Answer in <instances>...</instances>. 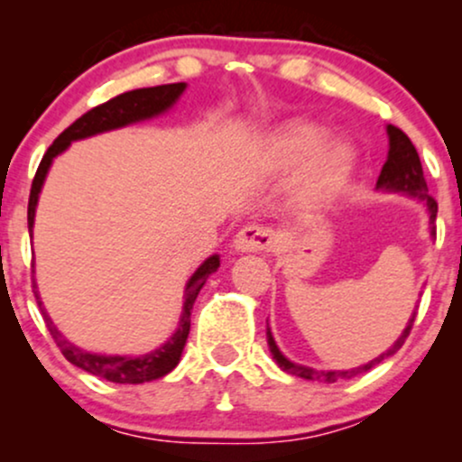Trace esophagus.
I'll list each match as a JSON object with an SVG mask.
<instances>
[{"label": "esophagus", "mask_w": 462, "mask_h": 462, "mask_svg": "<svg viewBox=\"0 0 462 462\" xmlns=\"http://www.w3.org/2000/svg\"><path fill=\"white\" fill-rule=\"evenodd\" d=\"M275 243V232L267 226H245L235 236L236 252H269Z\"/></svg>", "instance_id": "34e87169"}]
</instances>
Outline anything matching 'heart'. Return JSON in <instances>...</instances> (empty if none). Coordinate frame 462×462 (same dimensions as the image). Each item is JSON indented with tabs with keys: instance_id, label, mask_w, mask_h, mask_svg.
I'll return each mask as SVG.
<instances>
[{
	"instance_id": "obj_1",
	"label": "heart",
	"mask_w": 462,
	"mask_h": 462,
	"mask_svg": "<svg viewBox=\"0 0 462 462\" xmlns=\"http://www.w3.org/2000/svg\"><path fill=\"white\" fill-rule=\"evenodd\" d=\"M326 139V132L319 125L304 124V121H293L280 128L269 141V162L272 167L286 171L293 169L309 158L317 147ZM354 167H356V152L346 141H334L321 147L312 156L306 167L300 184V199L306 206L328 204L338 190L352 178Z\"/></svg>"
}]
</instances>
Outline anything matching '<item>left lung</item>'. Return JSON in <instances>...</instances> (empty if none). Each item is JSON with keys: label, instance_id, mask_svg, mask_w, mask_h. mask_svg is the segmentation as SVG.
Instances as JSON below:
<instances>
[{"label": "left lung", "instance_id": "1", "mask_svg": "<svg viewBox=\"0 0 462 462\" xmlns=\"http://www.w3.org/2000/svg\"><path fill=\"white\" fill-rule=\"evenodd\" d=\"M386 134H389V156H386V162L380 171L378 184L375 189H383V190H397V193H406L411 198H417L419 201L426 204L428 217H430V232L434 235V221H437V201H434L432 195H428V184L426 178H423V169H421V161H419V153L412 145L411 139L395 125H386ZM417 312H412V317L408 319V326L404 328V332L400 334V338L386 349L384 354H380L378 358H374L367 365H360L356 369H347V371H315L310 367H304V365H295L291 363L289 358L280 352V347L275 346L273 341V334L269 330L267 326V343H269V352L275 363L280 365V369L286 371V374H293L298 378L304 380H321V383H337V380L343 378H354V375L363 374V371L374 369L375 365L383 363L384 358H389L391 354H395L397 349L404 346L406 337L411 334L412 323H415Z\"/></svg>", "mask_w": 462, "mask_h": 462}]
</instances>
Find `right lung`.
<instances>
[{
	"instance_id": "1",
	"label": "right lung",
	"mask_w": 462,
	"mask_h": 462,
	"mask_svg": "<svg viewBox=\"0 0 462 462\" xmlns=\"http://www.w3.org/2000/svg\"><path fill=\"white\" fill-rule=\"evenodd\" d=\"M187 84L176 82V84H161V87H150V88H136V91L121 93L116 97L108 99L106 104L95 106V108L84 113L79 119L73 121L69 128L62 132L58 139L51 143L50 150L45 152L43 161H41L39 169H36L34 182H32L30 190V201H28V227L32 236V227H34V213L36 204H39V193L43 189L45 176L50 171L51 162L58 153H62L71 145L73 141L88 139V136L102 134V132L125 128L130 124H139V121L152 119V116H158L167 113L173 104L178 102L180 95L184 93ZM219 267V256L213 254L210 258H206L204 263L199 264L198 272L190 275L187 282V289H184V304H182V315H180V323L176 332L171 334V338H167V343H162L161 347H156L153 352L141 354V356H106V354H93L87 352V349H79L73 346L71 341H67L62 337V332L54 326V321L50 319L47 310L43 309V301L39 298V291H34L36 301H39V309L43 312L47 330H50L51 338L56 341V346L60 347L62 356H65L69 363L76 365V367L84 369L87 374L97 375V378L108 380V383L116 384H143L152 383V380L162 378L169 371L176 369L180 363V356H182V349L187 346L189 330H190V310H193L195 300H198L201 286L206 284L210 273L217 272ZM36 289V284H34Z\"/></svg>"
}]
</instances>
